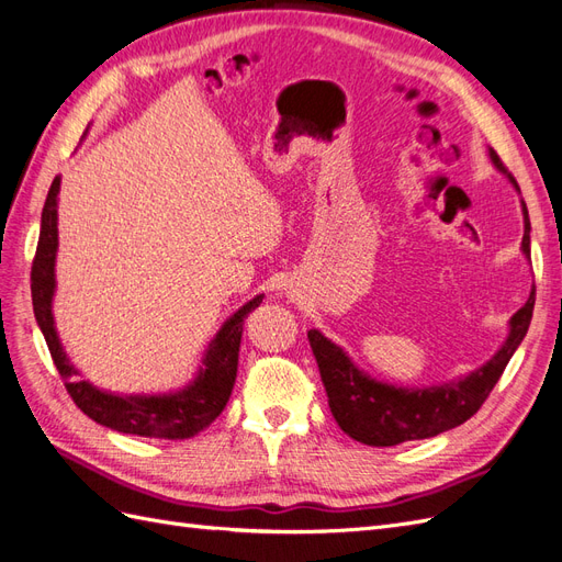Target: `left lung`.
Masks as SVG:
<instances>
[{"label":"left lung","mask_w":562,"mask_h":562,"mask_svg":"<svg viewBox=\"0 0 562 562\" xmlns=\"http://www.w3.org/2000/svg\"><path fill=\"white\" fill-rule=\"evenodd\" d=\"M487 157L492 166L520 194L516 178L506 171L497 151L487 147ZM520 209L525 229L520 250L530 260V215H527L522 199ZM532 310L535 285L527 302L508 318L506 339L492 353L490 361L467 372V375L429 386H396L380 382L356 366L342 347L335 345L321 330L312 328L307 337L316 356L323 386H326L330 413L339 424V429L353 440H359V443L389 448L405 443V440L431 438L464 424L469 417L479 413L490 391L499 382L506 363L512 361V356L527 335V328H530Z\"/></svg>","instance_id":"8db88e82"}]
</instances>
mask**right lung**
Returning a JSON list of instances; mask_svg holds the SVG:
<instances>
[{
	"mask_svg": "<svg viewBox=\"0 0 562 562\" xmlns=\"http://www.w3.org/2000/svg\"><path fill=\"white\" fill-rule=\"evenodd\" d=\"M87 135V133H83ZM58 192L60 178L50 182V190L42 211V229L35 262H32L30 288L32 310H35L37 326L46 339L50 359H54L67 394L72 396L79 411L89 415L103 427L147 436V438H192L225 411L236 382L239 368V347L244 333V318L260 307L265 295H255L244 307L236 310L223 328L215 333L209 349L203 351L201 366L192 382L168 391V394H116V391L100 389L70 361L54 321V295H56V252H58Z\"/></svg>",
	"mask_w": 562,
	"mask_h": 562,
	"instance_id": "add662e5",
	"label": "right lung"
}]
</instances>
